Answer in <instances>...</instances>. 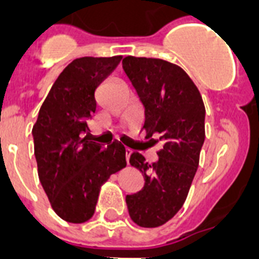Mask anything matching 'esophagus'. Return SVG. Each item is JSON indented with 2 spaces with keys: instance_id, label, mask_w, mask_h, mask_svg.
Masks as SVG:
<instances>
[{
  "instance_id": "34e87169",
  "label": "esophagus",
  "mask_w": 259,
  "mask_h": 259,
  "mask_svg": "<svg viewBox=\"0 0 259 259\" xmlns=\"http://www.w3.org/2000/svg\"><path fill=\"white\" fill-rule=\"evenodd\" d=\"M132 153H133V152H132V150H130V149H126V150H125L126 161H127V164H129V158H130V156H132Z\"/></svg>"
}]
</instances>
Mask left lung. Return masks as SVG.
Returning <instances> with one entry per match:
<instances>
[{
  "mask_svg": "<svg viewBox=\"0 0 259 259\" xmlns=\"http://www.w3.org/2000/svg\"><path fill=\"white\" fill-rule=\"evenodd\" d=\"M122 67L145 109L146 136L158 134L162 141L156 162L136 152L130 156L145 184L126 196L129 215L136 225L153 229L170 221L188 196L205 138V107L196 84L173 63L126 56Z\"/></svg>",
  "mask_w": 259,
  "mask_h": 259,
  "instance_id": "1",
  "label": "left lung"
}]
</instances>
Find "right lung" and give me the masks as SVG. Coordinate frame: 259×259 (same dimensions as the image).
Masks as SVG:
<instances>
[{"mask_svg": "<svg viewBox=\"0 0 259 259\" xmlns=\"http://www.w3.org/2000/svg\"><path fill=\"white\" fill-rule=\"evenodd\" d=\"M122 56L75 59L42 102L32 134L38 179L63 221L84 223L94 215L101 187L126 166L125 148L89 141L87 122L97 110L95 90Z\"/></svg>", "mask_w": 259, "mask_h": 259, "instance_id": "right-lung-1", "label": "right lung"}]
</instances>
